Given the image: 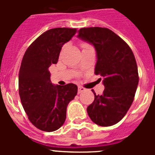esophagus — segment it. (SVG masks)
<instances>
[{
	"mask_svg": "<svg viewBox=\"0 0 155 155\" xmlns=\"http://www.w3.org/2000/svg\"><path fill=\"white\" fill-rule=\"evenodd\" d=\"M85 91V88H84L83 87H81V86H78V94H81V92H83V91Z\"/></svg>",
	"mask_w": 155,
	"mask_h": 155,
	"instance_id": "obj_1",
	"label": "esophagus"
}]
</instances>
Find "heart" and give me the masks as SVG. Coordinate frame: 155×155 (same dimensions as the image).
Listing matches in <instances>:
<instances>
[{"mask_svg":"<svg viewBox=\"0 0 155 155\" xmlns=\"http://www.w3.org/2000/svg\"><path fill=\"white\" fill-rule=\"evenodd\" d=\"M85 46H87V44H83V45H82V47H83V48L85 47Z\"/></svg>","mask_w":155,"mask_h":155,"instance_id":"1","label":"heart"}]
</instances>
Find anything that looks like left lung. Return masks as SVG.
Masks as SVG:
<instances>
[{
  "label": "left lung",
  "instance_id": "obj_1",
  "mask_svg": "<svg viewBox=\"0 0 155 155\" xmlns=\"http://www.w3.org/2000/svg\"><path fill=\"white\" fill-rule=\"evenodd\" d=\"M78 37L94 46L97 56L94 74L102 77L105 86L101 95L92 90L94 100L87 106V114L97 125H114L127 114L138 85L134 53L125 41L109 28H82Z\"/></svg>",
  "mask_w": 155,
  "mask_h": 155
}]
</instances>
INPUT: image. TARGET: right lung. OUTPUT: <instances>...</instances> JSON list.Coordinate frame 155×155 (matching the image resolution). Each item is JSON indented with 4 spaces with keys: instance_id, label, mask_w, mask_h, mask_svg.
Returning <instances> with one entry per match:
<instances>
[{
    "instance_id": "right-lung-1",
    "label": "right lung",
    "mask_w": 155,
    "mask_h": 155,
    "mask_svg": "<svg viewBox=\"0 0 155 155\" xmlns=\"http://www.w3.org/2000/svg\"><path fill=\"white\" fill-rule=\"evenodd\" d=\"M76 28H56L39 35L27 49L18 75L19 95L31 124L53 132L62 127L67 107L78 93L74 84L55 85L49 68L57 64L62 46L75 35Z\"/></svg>"
}]
</instances>
